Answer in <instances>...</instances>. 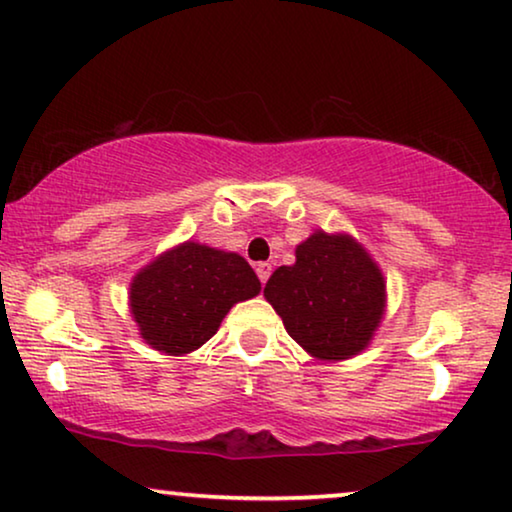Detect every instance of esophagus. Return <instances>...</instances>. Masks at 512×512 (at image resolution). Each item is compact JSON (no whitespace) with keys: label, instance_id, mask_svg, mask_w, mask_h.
Listing matches in <instances>:
<instances>
[{"label":"esophagus","instance_id":"1","mask_svg":"<svg viewBox=\"0 0 512 512\" xmlns=\"http://www.w3.org/2000/svg\"><path fill=\"white\" fill-rule=\"evenodd\" d=\"M256 275H258V279H261L263 284L268 282L270 275H272V263H258L256 265Z\"/></svg>","mask_w":512,"mask_h":512}]
</instances>
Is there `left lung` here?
<instances>
[{
  "instance_id": "left-lung-1",
  "label": "left lung",
  "mask_w": 512,
  "mask_h": 512,
  "mask_svg": "<svg viewBox=\"0 0 512 512\" xmlns=\"http://www.w3.org/2000/svg\"><path fill=\"white\" fill-rule=\"evenodd\" d=\"M263 296L307 354L345 361L373 340L387 305V284L352 235L314 230L296 247V263L272 272Z\"/></svg>"
}]
</instances>
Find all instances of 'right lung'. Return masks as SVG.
Masks as SVG:
<instances>
[{
  "label": "right lung",
  "mask_w": 512,
  "mask_h": 512,
  "mask_svg": "<svg viewBox=\"0 0 512 512\" xmlns=\"http://www.w3.org/2000/svg\"><path fill=\"white\" fill-rule=\"evenodd\" d=\"M258 291L261 282L240 254L184 242L137 272L130 312L153 349L181 356L205 345L230 307Z\"/></svg>",
  "instance_id": "obj_1"
}]
</instances>
